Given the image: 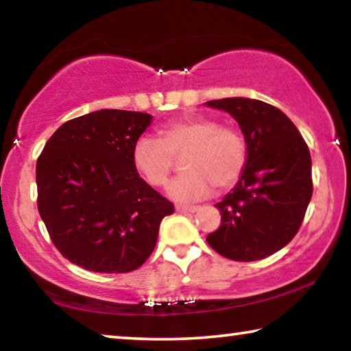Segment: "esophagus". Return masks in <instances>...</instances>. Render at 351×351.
<instances>
[{
    "label": "esophagus",
    "instance_id": "esophagus-1",
    "mask_svg": "<svg viewBox=\"0 0 351 351\" xmlns=\"http://www.w3.org/2000/svg\"><path fill=\"white\" fill-rule=\"evenodd\" d=\"M176 210L181 213H189V212H195L198 210L197 206H186V204H176Z\"/></svg>",
    "mask_w": 351,
    "mask_h": 351
}]
</instances>
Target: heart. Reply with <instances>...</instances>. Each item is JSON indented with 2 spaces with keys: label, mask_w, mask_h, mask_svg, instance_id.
Instances as JSON below:
<instances>
[{
  "label": "heart",
  "mask_w": 351,
  "mask_h": 351,
  "mask_svg": "<svg viewBox=\"0 0 351 351\" xmlns=\"http://www.w3.org/2000/svg\"><path fill=\"white\" fill-rule=\"evenodd\" d=\"M136 170L154 187L167 184L182 158L186 173L169 186L171 197L195 201L228 190L246 169L247 144L245 134L234 125L219 123L217 117L195 114L170 121L158 130V139L142 136L132 152Z\"/></svg>",
  "instance_id": "b5f03b06"
}]
</instances>
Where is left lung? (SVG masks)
Instances as JSON below:
<instances>
[{
	"label": "left lung",
	"mask_w": 351,
	"mask_h": 351,
	"mask_svg": "<svg viewBox=\"0 0 351 351\" xmlns=\"http://www.w3.org/2000/svg\"><path fill=\"white\" fill-rule=\"evenodd\" d=\"M206 105L234 116L247 144L246 169L217 204L221 223L206 240L213 251L235 261L269 257L299 232L310 204L306 142L285 112L261 100L229 97Z\"/></svg>",
	"instance_id": "obj_1"
}]
</instances>
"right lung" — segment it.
<instances>
[{"label": "right lung", "mask_w": 351, "mask_h": 351, "mask_svg": "<svg viewBox=\"0 0 351 351\" xmlns=\"http://www.w3.org/2000/svg\"><path fill=\"white\" fill-rule=\"evenodd\" d=\"M152 114L100 110L64 122L37 159V206L54 246L80 268L138 269L173 203L142 180L132 158Z\"/></svg>", "instance_id": "obj_1"}]
</instances>
